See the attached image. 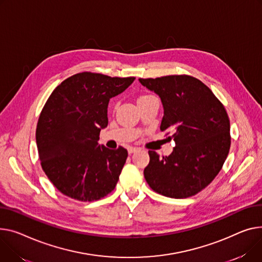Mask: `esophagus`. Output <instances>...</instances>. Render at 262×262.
Listing matches in <instances>:
<instances>
[{
	"mask_svg": "<svg viewBox=\"0 0 262 262\" xmlns=\"http://www.w3.org/2000/svg\"><path fill=\"white\" fill-rule=\"evenodd\" d=\"M127 150H128V154H133V152H135V151L137 150V148H136V147H133V146H129V147L127 148Z\"/></svg>",
	"mask_w": 262,
	"mask_h": 262,
	"instance_id": "obj_1",
	"label": "esophagus"
}]
</instances>
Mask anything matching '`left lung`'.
I'll list each match as a JSON object with an SVG mask.
<instances>
[{
	"mask_svg": "<svg viewBox=\"0 0 262 262\" xmlns=\"http://www.w3.org/2000/svg\"><path fill=\"white\" fill-rule=\"evenodd\" d=\"M161 99L164 115L160 129L171 133L176 146L159 158L149 150L144 178L165 197L194 196L220 171L231 146L230 120L224 106L200 80L190 76L139 79Z\"/></svg>",
	"mask_w": 262,
	"mask_h": 262,
	"instance_id": "1",
	"label": "left lung"
}]
</instances>
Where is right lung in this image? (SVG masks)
Listing matches in <instances>:
<instances>
[{
    "label": "right lung",
    "instance_id": "right-lung-1",
    "mask_svg": "<svg viewBox=\"0 0 262 262\" xmlns=\"http://www.w3.org/2000/svg\"><path fill=\"white\" fill-rule=\"evenodd\" d=\"M134 81L80 73L48 98L36 132L39 158L50 182L65 196L94 201L116 187L128 154L122 146L99 144V135L108 124L110 100Z\"/></svg>",
    "mask_w": 262,
    "mask_h": 262
}]
</instances>
